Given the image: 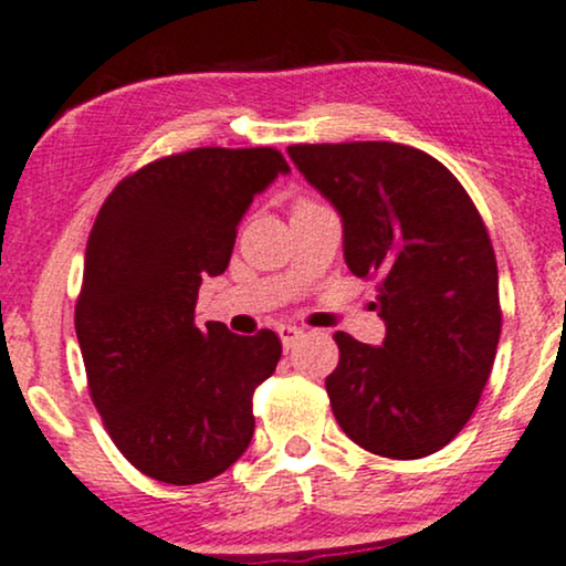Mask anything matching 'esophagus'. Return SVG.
Segmentation results:
<instances>
[{
	"mask_svg": "<svg viewBox=\"0 0 566 566\" xmlns=\"http://www.w3.org/2000/svg\"><path fill=\"white\" fill-rule=\"evenodd\" d=\"M277 336H281L285 348H291V346H296L298 340L304 338V327H298V325H277Z\"/></svg>",
	"mask_w": 566,
	"mask_h": 566,
	"instance_id": "1",
	"label": "esophagus"
}]
</instances>
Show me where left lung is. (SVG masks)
<instances>
[{"label": "left lung", "instance_id": "obj_1", "mask_svg": "<svg viewBox=\"0 0 566 566\" xmlns=\"http://www.w3.org/2000/svg\"><path fill=\"white\" fill-rule=\"evenodd\" d=\"M302 176L344 218L357 277H378L380 348L338 331L333 415L365 451L422 459L462 432L501 336L499 268L475 201L436 157L403 144H294Z\"/></svg>", "mask_w": 566, "mask_h": 566}]
</instances>
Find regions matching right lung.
<instances>
[{"instance_id": "right-lung-1", "label": "right lung", "mask_w": 566, "mask_h": 566, "mask_svg": "<svg viewBox=\"0 0 566 566\" xmlns=\"http://www.w3.org/2000/svg\"><path fill=\"white\" fill-rule=\"evenodd\" d=\"M277 172L289 163L272 146L159 157L113 188L91 228L75 302L88 394L123 457L159 483L218 478L254 436L251 399L281 338L197 327L193 312Z\"/></svg>"}]
</instances>
